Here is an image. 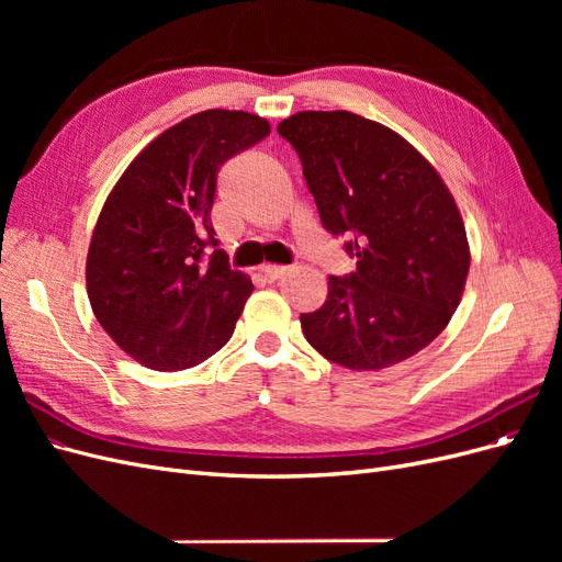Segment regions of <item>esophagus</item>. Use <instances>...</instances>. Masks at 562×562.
<instances>
[{"label": "esophagus", "mask_w": 562, "mask_h": 562, "mask_svg": "<svg viewBox=\"0 0 562 562\" xmlns=\"http://www.w3.org/2000/svg\"><path fill=\"white\" fill-rule=\"evenodd\" d=\"M288 271H291V267H283V265H262V274L265 279L269 281H277V279H283Z\"/></svg>", "instance_id": "34e87169"}]
</instances>
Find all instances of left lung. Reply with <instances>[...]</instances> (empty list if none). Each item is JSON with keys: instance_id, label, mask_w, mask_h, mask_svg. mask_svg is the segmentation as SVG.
Returning <instances> with one entry per match:
<instances>
[{"instance_id": "1", "label": "left lung", "mask_w": 562, "mask_h": 562, "mask_svg": "<svg viewBox=\"0 0 562 562\" xmlns=\"http://www.w3.org/2000/svg\"><path fill=\"white\" fill-rule=\"evenodd\" d=\"M277 131L297 151L323 229L356 260L328 279L321 310L300 314L304 337L349 370L411 359L448 326L469 274L448 187L398 133L359 114L297 112Z\"/></svg>"}]
</instances>
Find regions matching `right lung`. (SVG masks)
<instances>
[{
  "label": "right lung",
  "instance_id": "obj_1",
  "mask_svg": "<svg viewBox=\"0 0 562 562\" xmlns=\"http://www.w3.org/2000/svg\"><path fill=\"white\" fill-rule=\"evenodd\" d=\"M258 114L206 110L161 133L100 211L87 288L100 326L151 370H184L223 349L252 293L215 239L220 166L258 145Z\"/></svg>",
  "mask_w": 562,
  "mask_h": 562
}]
</instances>
